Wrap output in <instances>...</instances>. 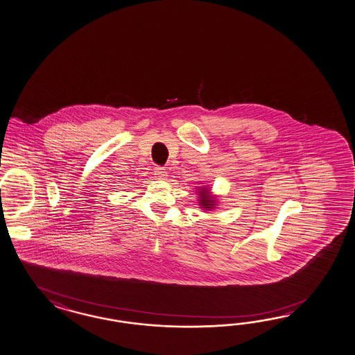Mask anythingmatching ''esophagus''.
Instances as JSON below:
<instances>
[{
	"label": "esophagus",
	"mask_w": 355,
	"mask_h": 355,
	"mask_svg": "<svg viewBox=\"0 0 355 355\" xmlns=\"http://www.w3.org/2000/svg\"><path fill=\"white\" fill-rule=\"evenodd\" d=\"M154 174H155L156 178H159V180H165L168 177V172L163 166H155Z\"/></svg>",
	"instance_id": "esophagus-1"
}]
</instances>
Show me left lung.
I'll return each instance as SVG.
<instances>
[{
	"label": "left lung",
	"mask_w": 355,
	"mask_h": 355,
	"mask_svg": "<svg viewBox=\"0 0 355 355\" xmlns=\"http://www.w3.org/2000/svg\"><path fill=\"white\" fill-rule=\"evenodd\" d=\"M211 189H209L208 186H198L196 187V193L199 195L200 208L204 210H214L218 205V196L211 193Z\"/></svg>",
	"instance_id": "obj_1"
}]
</instances>
